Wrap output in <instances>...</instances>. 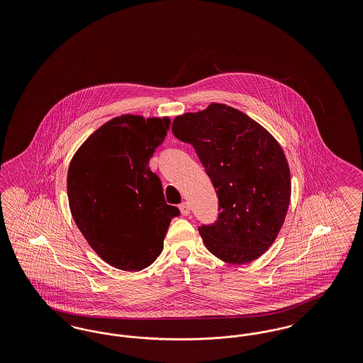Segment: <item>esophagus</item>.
Listing matches in <instances>:
<instances>
[{"label":"esophagus","instance_id":"1","mask_svg":"<svg viewBox=\"0 0 363 363\" xmlns=\"http://www.w3.org/2000/svg\"><path fill=\"white\" fill-rule=\"evenodd\" d=\"M179 211H181V213L184 215V216H188L190 213V207L188 203H181L179 204Z\"/></svg>","mask_w":363,"mask_h":363}]
</instances>
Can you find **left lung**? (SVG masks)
Returning <instances> with one entry per match:
<instances>
[{"instance_id":"left-lung-1","label":"left lung","mask_w":363,"mask_h":363,"mask_svg":"<svg viewBox=\"0 0 363 363\" xmlns=\"http://www.w3.org/2000/svg\"><path fill=\"white\" fill-rule=\"evenodd\" d=\"M173 133L194 147L219 197L218 222L199 227L208 250L235 265L259 259L277 240L291 197L277 138L223 104L175 117Z\"/></svg>"}]
</instances>
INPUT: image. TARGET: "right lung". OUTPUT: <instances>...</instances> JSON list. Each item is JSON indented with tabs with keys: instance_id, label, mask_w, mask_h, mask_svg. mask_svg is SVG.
<instances>
[{
	"instance_id": "add662e5",
	"label": "right lung",
	"mask_w": 363,
	"mask_h": 363,
	"mask_svg": "<svg viewBox=\"0 0 363 363\" xmlns=\"http://www.w3.org/2000/svg\"><path fill=\"white\" fill-rule=\"evenodd\" d=\"M170 118L116 117L80 145L68 169V200L74 223L94 252L114 268L141 271L163 250L172 219L162 182L148 167Z\"/></svg>"
}]
</instances>
